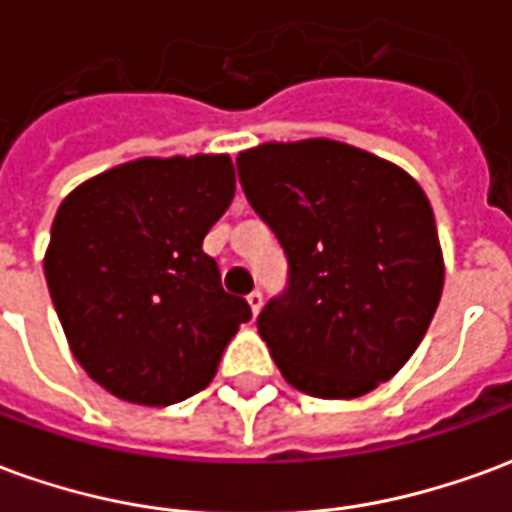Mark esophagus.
Instances as JSON below:
<instances>
[{"label": "esophagus", "instance_id": "34e87169", "mask_svg": "<svg viewBox=\"0 0 512 512\" xmlns=\"http://www.w3.org/2000/svg\"><path fill=\"white\" fill-rule=\"evenodd\" d=\"M246 301H249V307H252V315H257V312L263 310V293H260V290H252V293L246 296Z\"/></svg>", "mask_w": 512, "mask_h": 512}]
</instances>
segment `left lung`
<instances>
[{
	"instance_id": "8db88e82",
	"label": "left lung",
	"mask_w": 512,
	"mask_h": 512,
	"mask_svg": "<svg viewBox=\"0 0 512 512\" xmlns=\"http://www.w3.org/2000/svg\"><path fill=\"white\" fill-rule=\"evenodd\" d=\"M235 164L288 257V285L257 315L285 381L329 400L389 381L422 343L444 288L425 191L332 139L268 142Z\"/></svg>"
}]
</instances>
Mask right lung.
<instances>
[{
  "mask_svg": "<svg viewBox=\"0 0 512 512\" xmlns=\"http://www.w3.org/2000/svg\"><path fill=\"white\" fill-rule=\"evenodd\" d=\"M235 194L230 156L139 158L62 200L43 271L76 362L120 400L169 406L211 384L252 318L202 241Z\"/></svg>",
  "mask_w": 512,
  "mask_h": 512,
  "instance_id": "add662e5",
  "label": "right lung"
}]
</instances>
